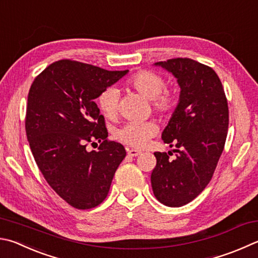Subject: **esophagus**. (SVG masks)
<instances>
[{
    "label": "esophagus",
    "instance_id": "34e87169",
    "mask_svg": "<svg viewBox=\"0 0 258 258\" xmlns=\"http://www.w3.org/2000/svg\"><path fill=\"white\" fill-rule=\"evenodd\" d=\"M127 154L131 157H138L141 154V151H139V150H135V149H131L127 151Z\"/></svg>",
    "mask_w": 258,
    "mask_h": 258
}]
</instances>
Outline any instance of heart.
<instances>
[{
  "label": "heart",
  "mask_w": 258,
  "mask_h": 258,
  "mask_svg": "<svg viewBox=\"0 0 258 258\" xmlns=\"http://www.w3.org/2000/svg\"><path fill=\"white\" fill-rule=\"evenodd\" d=\"M126 87L133 89L140 95L151 101L152 108L161 115L170 114L178 104L177 93L166 88V79L161 74L152 71H140L131 76L125 81ZM119 92L114 87H109L100 92L97 98V105L104 116L113 118L118 108ZM158 132V126L152 120L128 121L115 132V138L121 143L134 148H144L149 140Z\"/></svg>",
  "instance_id": "b5f03b06"
}]
</instances>
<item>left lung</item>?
Listing matches in <instances>:
<instances>
[{"instance_id": "8db88e82", "label": "left lung", "mask_w": 258, "mask_h": 258, "mask_svg": "<svg viewBox=\"0 0 258 258\" xmlns=\"http://www.w3.org/2000/svg\"><path fill=\"white\" fill-rule=\"evenodd\" d=\"M154 65L172 73L180 87L179 101L162 140L172 152H154L153 194L171 208L189 203L212 178L226 143L229 109L222 83L212 68L190 58H171Z\"/></svg>"}]
</instances>
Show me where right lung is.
Here are the masks:
<instances>
[{
    "mask_svg": "<svg viewBox=\"0 0 258 258\" xmlns=\"http://www.w3.org/2000/svg\"><path fill=\"white\" fill-rule=\"evenodd\" d=\"M127 72L60 59L37 76L28 93L26 134L32 156L51 188L76 209L96 208L107 198L126 156L123 145L107 139L93 100ZM96 141L97 151L88 152L87 143Z\"/></svg>",
    "mask_w": 258,
    "mask_h": 258,
    "instance_id": "obj_1",
    "label": "right lung"
}]
</instances>
